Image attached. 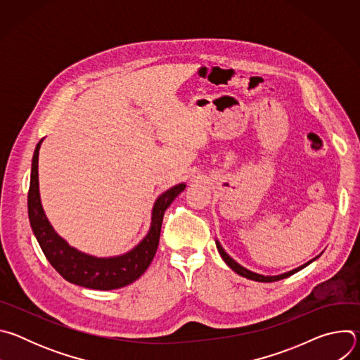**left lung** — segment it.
Wrapping results in <instances>:
<instances>
[{"instance_id":"left-lung-1","label":"left lung","mask_w":360,"mask_h":360,"mask_svg":"<svg viewBox=\"0 0 360 360\" xmlns=\"http://www.w3.org/2000/svg\"><path fill=\"white\" fill-rule=\"evenodd\" d=\"M217 242V248H218V250H219V253H221V256H222V259L226 262V265L233 271V272H236L238 275H240V276H243V278H246V279H252V281H256V282H276V281H281V279H285V278H288V276H290V275H293V274H296V272H299L300 269H303L304 266H307L309 264H312L315 259H312V261H309L307 264H304V265H302V266H299V268H296V269H293V271H290V272H286V274H282V275H276V276H265V275H259V274H255V272H252V271H248L246 268H243L242 265H239L236 261H233L231 256L225 252V249L222 248V245L218 242V240H215Z\"/></svg>"}]
</instances>
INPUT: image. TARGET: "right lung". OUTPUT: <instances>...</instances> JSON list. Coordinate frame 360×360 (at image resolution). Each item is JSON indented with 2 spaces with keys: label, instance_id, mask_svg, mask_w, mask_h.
I'll use <instances>...</instances> for the list:
<instances>
[{
  "label": "right lung",
  "instance_id": "1",
  "mask_svg": "<svg viewBox=\"0 0 360 360\" xmlns=\"http://www.w3.org/2000/svg\"><path fill=\"white\" fill-rule=\"evenodd\" d=\"M41 142L42 139L37 143L32 157L28 218L48 262L65 281L89 289H120L136 281L148 269L155 256L165 211L186 185L178 184L169 188L153 203L149 232L132 250L112 256V258H96L70 246L51 226L44 214L38 186V155Z\"/></svg>",
  "mask_w": 360,
  "mask_h": 360
}]
</instances>
